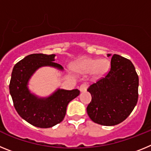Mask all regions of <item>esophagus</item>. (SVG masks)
<instances>
[{
	"mask_svg": "<svg viewBox=\"0 0 151 151\" xmlns=\"http://www.w3.org/2000/svg\"><path fill=\"white\" fill-rule=\"evenodd\" d=\"M87 89H88V85L86 83H83L80 85L79 90L81 92L86 91H87Z\"/></svg>",
	"mask_w": 151,
	"mask_h": 151,
	"instance_id": "34e87169",
	"label": "esophagus"
}]
</instances>
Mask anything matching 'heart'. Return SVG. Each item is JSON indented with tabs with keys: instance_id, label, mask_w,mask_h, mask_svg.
<instances>
[{
	"instance_id": "heart-1",
	"label": "heart",
	"mask_w": 151,
	"mask_h": 151,
	"mask_svg": "<svg viewBox=\"0 0 151 151\" xmlns=\"http://www.w3.org/2000/svg\"><path fill=\"white\" fill-rule=\"evenodd\" d=\"M110 66V61L106 59L86 58L75 64L74 69L82 74L91 73L94 77H101L107 73Z\"/></svg>"
}]
</instances>
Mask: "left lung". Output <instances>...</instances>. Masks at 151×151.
Wrapping results in <instances>:
<instances>
[{
	"instance_id": "8db88e82",
	"label": "left lung",
	"mask_w": 151,
	"mask_h": 151,
	"mask_svg": "<svg viewBox=\"0 0 151 151\" xmlns=\"http://www.w3.org/2000/svg\"><path fill=\"white\" fill-rule=\"evenodd\" d=\"M110 64L107 74L88 88L92 97L87 106L88 115L95 123L106 126L123 122L138 98V76L132 63L114 54Z\"/></svg>"
}]
</instances>
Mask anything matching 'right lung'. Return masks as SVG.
Masks as SVG:
<instances>
[{"label": "right lung", "instance_id": "right-lung-1", "mask_svg": "<svg viewBox=\"0 0 151 151\" xmlns=\"http://www.w3.org/2000/svg\"><path fill=\"white\" fill-rule=\"evenodd\" d=\"M55 54H33L26 56L13 69L10 93L18 114L31 125L38 128H50L63 121L67 105L79 95L78 89L58 88L47 97H38L28 88V82L35 72L42 66H52L63 70L61 65L54 63Z\"/></svg>", "mask_w": 151, "mask_h": 151}]
</instances>
